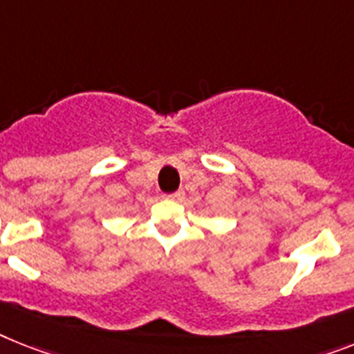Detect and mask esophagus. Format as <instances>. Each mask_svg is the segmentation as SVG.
I'll use <instances>...</instances> for the list:
<instances>
[{"label": "esophagus", "mask_w": 354, "mask_h": 354, "mask_svg": "<svg viewBox=\"0 0 354 354\" xmlns=\"http://www.w3.org/2000/svg\"><path fill=\"white\" fill-rule=\"evenodd\" d=\"M166 198H171V201H183L184 192H183V189H177V192H174V194L166 195Z\"/></svg>", "instance_id": "1"}]
</instances>
